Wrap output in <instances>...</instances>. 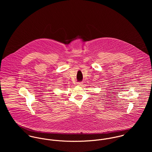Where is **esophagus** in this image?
<instances>
[{
  "label": "esophagus",
  "mask_w": 152,
  "mask_h": 152,
  "mask_svg": "<svg viewBox=\"0 0 152 152\" xmlns=\"http://www.w3.org/2000/svg\"><path fill=\"white\" fill-rule=\"evenodd\" d=\"M82 84H83V83H82V82H78V83H77V85L79 86H82Z\"/></svg>",
  "instance_id": "esophagus-1"
}]
</instances>
